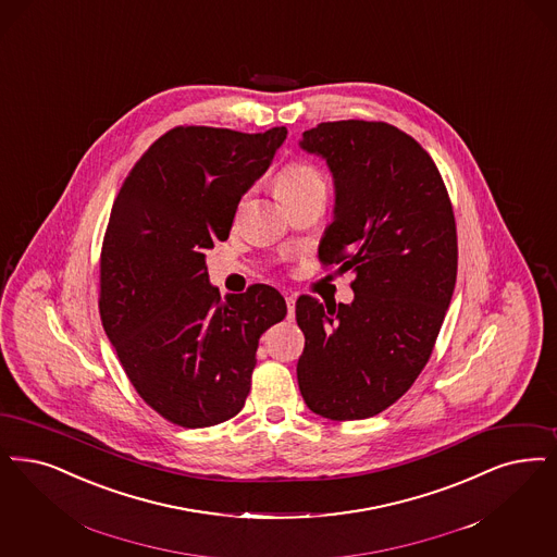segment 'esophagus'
I'll use <instances>...</instances> for the list:
<instances>
[{
  "label": "esophagus",
  "instance_id": "34e87169",
  "mask_svg": "<svg viewBox=\"0 0 557 557\" xmlns=\"http://www.w3.org/2000/svg\"><path fill=\"white\" fill-rule=\"evenodd\" d=\"M286 305H288V319H294V307H296L294 296H288V294H286Z\"/></svg>",
  "mask_w": 557,
  "mask_h": 557
}]
</instances>
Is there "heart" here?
<instances>
[{"instance_id": "1", "label": "heart", "mask_w": 557, "mask_h": 557, "mask_svg": "<svg viewBox=\"0 0 557 557\" xmlns=\"http://www.w3.org/2000/svg\"><path fill=\"white\" fill-rule=\"evenodd\" d=\"M277 193L282 200L289 205L296 200L307 199L312 195H323L327 193V182L319 168L307 161H289L280 172H277Z\"/></svg>"}]
</instances>
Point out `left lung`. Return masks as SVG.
Returning a JSON list of instances; mask_svg holds the SVG:
<instances>
[{"label": "left lung", "instance_id": "8db88e82", "mask_svg": "<svg viewBox=\"0 0 557 557\" xmlns=\"http://www.w3.org/2000/svg\"><path fill=\"white\" fill-rule=\"evenodd\" d=\"M300 147L334 174L319 261L355 273V300H296L298 387L314 414L360 421L400 400L435 348L458 273L454 209L435 161L387 122H321Z\"/></svg>", "mask_w": 557, "mask_h": 557}]
</instances>
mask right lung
I'll list each match as a JSON object with an SVG mask.
<instances>
[{"label": "right lung", "mask_w": 557, "mask_h": 557, "mask_svg": "<svg viewBox=\"0 0 557 557\" xmlns=\"http://www.w3.org/2000/svg\"><path fill=\"white\" fill-rule=\"evenodd\" d=\"M286 134L176 126L113 200L99 257L101 323L136 394L170 423L200 429L236 417L259 337L288 312L268 284L222 298L205 263Z\"/></svg>", "instance_id": "1"}]
</instances>
